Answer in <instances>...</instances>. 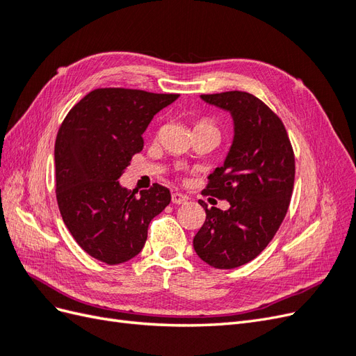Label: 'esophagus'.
<instances>
[{"mask_svg":"<svg viewBox=\"0 0 356 356\" xmlns=\"http://www.w3.org/2000/svg\"><path fill=\"white\" fill-rule=\"evenodd\" d=\"M188 200L186 195H181V193H172V203L175 204H182Z\"/></svg>","mask_w":356,"mask_h":356,"instance_id":"34e87169","label":"esophagus"}]
</instances>
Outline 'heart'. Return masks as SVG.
I'll list each match as a JSON object with an SVG mask.
<instances>
[{
	"label": "heart",
	"mask_w": 356,
	"mask_h": 356,
	"mask_svg": "<svg viewBox=\"0 0 356 356\" xmlns=\"http://www.w3.org/2000/svg\"><path fill=\"white\" fill-rule=\"evenodd\" d=\"M197 126H211V124H208V123H199Z\"/></svg>",
	"instance_id": "obj_1"
}]
</instances>
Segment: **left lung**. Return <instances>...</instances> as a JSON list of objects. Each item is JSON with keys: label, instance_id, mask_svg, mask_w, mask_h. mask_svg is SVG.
Returning <instances> with one entry per match:
<instances>
[{"label": "left lung", "instance_id": "8db88e82", "mask_svg": "<svg viewBox=\"0 0 356 356\" xmlns=\"http://www.w3.org/2000/svg\"><path fill=\"white\" fill-rule=\"evenodd\" d=\"M202 101L230 113L233 141L222 166L202 193L230 203L208 209L193 239L196 254L215 268L250 263L273 239L293 195L296 160L285 126L268 106L248 92L200 95Z\"/></svg>", "mask_w": 356, "mask_h": 356}]
</instances>
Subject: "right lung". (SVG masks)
<instances>
[{"label": "right lung", "instance_id": "add662e5", "mask_svg": "<svg viewBox=\"0 0 356 356\" xmlns=\"http://www.w3.org/2000/svg\"><path fill=\"white\" fill-rule=\"evenodd\" d=\"M178 96L96 89L60 124L55 144L59 211L75 242L96 260L113 266L138 255L149 221L169 204L166 187L127 191L118 178L143 149L153 117Z\"/></svg>", "mask_w": 356, "mask_h": 356}]
</instances>
